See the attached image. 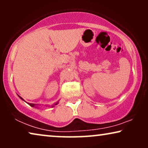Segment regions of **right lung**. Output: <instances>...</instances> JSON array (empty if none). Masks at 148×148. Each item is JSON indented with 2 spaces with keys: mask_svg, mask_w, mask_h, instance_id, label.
<instances>
[{
  "mask_svg": "<svg viewBox=\"0 0 148 148\" xmlns=\"http://www.w3.org/2000/svg\"><path fill=\"white\" fill-rule=\"evenodd\" d=\"M19 98H21V99H22V100H23V99L21 97H20V96H19ZM58 104V102H56V104H54V105H56V104ZM35 104H32V103H29V106H32V107H34V106H35ZM53 106H52V107H53Z\"/></svg>",
  "mask_w": 148,
  "mask_h": 148,
  "instance_id": "1",
  "label": "right lung"
}]
</instances>
